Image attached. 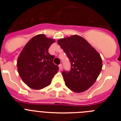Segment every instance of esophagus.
<instances>
[{
	"mask_svg": "<svg viewBox=\"0 0 121 121\" xmlns=\"http://www.w3.org/2000/svg\"><path fill=\"white\" fill-rule=\"evenodd\" d=\"M59 70H62L63 67H62V64H60L59 65Z\"/></svg>",
	"mask_w": 121,
	"mask_h": 121,
	"instance_id": "1",
	"label": "esophagus"
}]
</instances>
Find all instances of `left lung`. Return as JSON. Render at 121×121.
Returning a JSON list of instances; mask_svg holds the SVG:
<instances>
[{
    "label": "left lung",
    "mask_w": 121,
    "mask_h": 121,
    "mask_svg": "<svg viewBox=\"0 0 121 121\" xmlns=\"http://www.w3.org/2000/svg\"><path fill=\"white\" fill-rule=\"evenodd\" d=\"M71 64V70L62 73L66 86L75 93L88 90L102 70L100 56L85 39L73 35L57 40Z\"/></svg>",
    "instance_id": "left-lung-1"
}]
</instances>
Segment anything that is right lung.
Returning <instances> with one entry per match:
<instances>
[{
    "label": "right lung",
    "instance_id": "add662e5",
    "mask_svg": "<svg viewBox=\"0 0 121 121\" xmlns=\"http://www.w3.org/2000/svg\"><path fill=\"white\" fill-rule=\"evenodd\" d=\"M54 39L39 35L25 46L17 62L18 72L22 81L30 88L40 90L50 85L59 67L53 63L54 56L48 53Z\"/></svg>",
    "mask_w": 121,
    "mask_h": 121
}]
</instances>
